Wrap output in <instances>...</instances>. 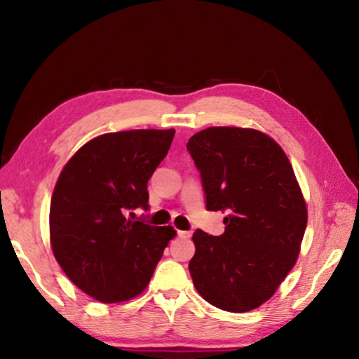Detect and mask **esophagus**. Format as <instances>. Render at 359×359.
I'll return each mask as SVG.
<instances>
[{"instance_id": "1", "label": "esophagus", "mask_w": 359, "mask_h": 359, "mask_svg": "<svg viewBox=\"0 0 359 359\" xmlns=\"http://www.w3.org/2000/svg\"><path fill=\"white\" fill-rule=\"evenodd\" d=\"M177 236L182 239H188V238H191V233L184 231V230H177Z\"/></svg>"}]
</instances>
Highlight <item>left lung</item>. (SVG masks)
Returning a JSON list of instances; mask_svg holds the SVG:
<instances>
[{"mask_svg": "<svg viewBox=\"0 0 359 359\" xmlns=\"http://www.w3.org/2000/svg\"><path fill=\"white\" fill-rule=\"evenodd\" d=\"M187 149L207 210L228 212L224 234H193L194 287L220 310H253L293 269L306 233L307 207L292 163L271 137L248 128H207Z\"/></svg>", "mask_w": 359, "mask_h": 359, "instance_id": "obj_1", "label": "left lung"}]
</instances>
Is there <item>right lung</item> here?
Masks as SVG:
<instances>
[{"label": "right lung", "mask_w": 359, "mask_h": 359, "mask_svg": "<svg viewBox=\"0 0 359 359\" xmlns=\"http://www.w3.org/2000/svg\"><path fill=\"white\" fill-rule=\"evenodd\" d=\"M174 129L109 133L75 152L53 188V256L81 292L104 304L133 299L149 284L174 236L125 217L148 210V180L168 154Z\"/></svg>", "instance_id": "add662e5"}]
</instances>
